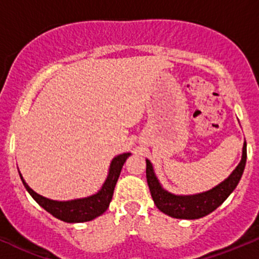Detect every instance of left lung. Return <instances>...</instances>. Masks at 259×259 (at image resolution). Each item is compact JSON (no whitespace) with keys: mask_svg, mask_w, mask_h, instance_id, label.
Segmentation results:
<instances>
[{"mask_svg":"<svg viewBox=\"0 0 259 259\" xmlns=\"http://www.w3.org/2000/svg\"><path fill=\"white\" fill-rule=\"evenodd\" d=\"M247 159V143L244 142L243 151H242V159L236 169L226 178L223 182L213 187L212 189L202 193L188 194V196H177V194L169 193L159 183L158 178L154 175L152 163L146 159V177L151 196L153 198L154 204L161 212L166 213L173 218H181V220H198L209 214L215 208L221 206L227 199V197L238 185L242 175H243L244 167H246Z\"/></svg>","mask_w":259,"mask_h":259,"instance_id":"left-lung-1","label":"left lung"}]
</instances>
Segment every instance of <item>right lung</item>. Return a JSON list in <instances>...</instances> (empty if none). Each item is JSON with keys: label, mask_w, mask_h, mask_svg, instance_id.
<instances>
[{"label": "right lung", "mask_w": 259, "mask_h": 259, "mask_svg": "<svg viewBox=\"0 0 259 259\" xmlns=\"http://www.w3.org/2000/svg\"><path fill=\"white\" fill-rule=\"evenodd\" d=\"M131 156V153H122L114 157L111 162L108 176L106 178L105 183L102 185L97 193L92 194L84 198L71 199V201H53V199L46 198L41 194L36 193L30 186L25 182L22 175L20 173L21 181L23 186L27 189L28 193L31 194L32 198L42 207L51 213L53 217L63 221L67 223H79V222H89V221L95 220L96 217L101 215L107 210L110 202L113 196L114 187H116L117 180L119 177L122 167H123L126 159Z\"/></svg>", "instance_id": "add662e5"}]
</instances>
